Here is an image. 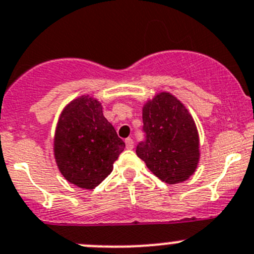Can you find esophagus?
I'll return each mask as SVG.
<instances>
[{
    "label": "esophagus",
    "mask_w": 254,
    "mask_h": 254,
    "mask_svg": "<svg viewBox=\"0 0 254 254\" xmlns=\"http://www.w3.org/2000/svg\"><path fill=\"white\" fill-rule=\"evenodd\" d=\"M125 143H126L127 149H132V148H133V139H132V138H127V139L125 140Z\"/></svg>",
    "instance_id": "obj_1"
}]
</instances>
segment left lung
Listing matches in <instances>:
<instances>
[{"mask_svg":"<svg viewBox=\"0 0 254 254\" xmlns=\"http://www.w3.org/2000/svg\"><path fill=\"white\" fill-rule=\"evenodd\" d=\"M144 139L135 153L148 169L168 184L185 182L199 163V134L184 105L160 92L143 107Z\"/></svg>","mask_w":254,"mask_h":254,"instance_id":"1","label":"left lung"}]
</instances>
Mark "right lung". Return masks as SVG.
Masks as SVG:
<instances>
[{"instance_id": "add662e5", "label": "right lung", "mask_w": 254, "mask_h": 254, "mask_svg": "<svg viewBox=\"0 0 254 254\" xmlns=\"http://www.w3.org/2000/svg\"><path fill=\"white\" fill-rule=\"evenodd\" d=\"M125 147L97 100L77 97L60 115L54 138L55 160L63 177L76 187L96 188L111 174Z\"/></svg>"}]
</instances>
